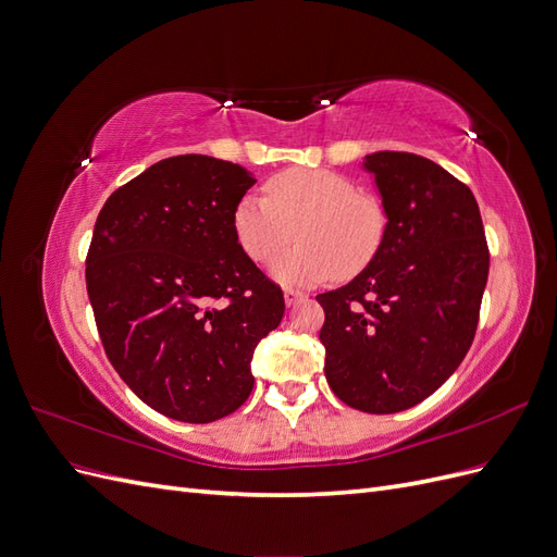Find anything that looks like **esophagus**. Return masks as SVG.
Here are the masks:
<instances>
[{
    "label": "esophagus",
    "mask_w": 557,
    "mask_h": 557,
    "mask_svg": "<svg viewBox=\"0 0 557 557\" xmlns=\"http://www.w3.org/2000/svg\"><path fill=\"white\" fill-rule=\"evenodd\" d=\"M283 297H285V305L293 307V305H297V301L305 299L307 295H305V293H299V290H295V288H285V290H283Z\"/></svg>",
    "instance_id": "1"
}]
</instances>
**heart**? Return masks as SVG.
<instances>
[{
    "mask_svg": "<svg viewBox=\"0 0 557 557\" xmlns=\"http://www.w3.org/2000/svg\"><path fill=\"white\" fill-rule=\"evenodd\" d=\"M381 199L330 170L295 166L267 178L264 197L246 193L232 209V234L244 256L272 264L297 234L299 244L274 264L285 285H315L360 274L385 239Z\"/></svg>",
    "mask_w": 557,
    "mask_h": 557,
    "instance_id": "obj_1",
    "label": "heart"
}]
</instances>
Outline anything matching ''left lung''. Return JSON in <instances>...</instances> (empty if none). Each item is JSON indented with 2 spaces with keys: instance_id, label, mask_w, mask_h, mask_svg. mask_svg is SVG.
Listing matches in <instances>:
<instances>
[{
  "instance_id": "left-lung-1",
  "label": "left lung",
  "mask_w": 557,
  "mask_h": 557,
  "mask_svg": "<svg viewBox=\"0 0 557 557\" xmlns=\"http://www.w3.org/2000/svg\"><path fill=\"white\" fill-rule=\"evenodd\" d=\"M387 215L379 256L342 288L318 295L332 393L364 413L430 397L474 342L487 252L474 195L413 153L367 156Z\"/></svg>"
}]
</instances>
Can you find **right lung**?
<instances>
[{
	"label": "right lung",
	"instance_id": "add662e5",
	"mask_svg": "<svg viewBox=\"0 0 557 557\" xmlns=\"http://www.w3.org/2000/svg\"><path fill=\"white\" fill-rule=\"evenodd\" d=\"M256 183L209 156L156 162L97 215L88 297L107 358L129 391L181 423H213L252 391L250 360L285 301L232 234Z\"/></svg>",
	"mask_w": 557,
	"mask_h": 557
}]
</instances>
